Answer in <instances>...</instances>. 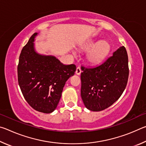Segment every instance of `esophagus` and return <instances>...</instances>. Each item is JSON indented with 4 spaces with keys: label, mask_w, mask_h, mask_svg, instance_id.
<instances>
[{
    "label": "esophagus",
    "mask_w": 146,
    "mask_h": 146,
    "mask_svg": "<svg viewBox=\"0 0 146 146\" xmlns=\"http://www.w3.org/2000/svg\"><path fill=\"white\" fill-rule=\"evenodd\" d=\"M81 72H82V71H81L80 68H79V67L76 68V71H75V73L76 74V75H80Z\"/></svg>",
    "instance_id": "obj_1"
}]
</instances>
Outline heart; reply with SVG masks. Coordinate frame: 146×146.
I'll return each instance as SVG.
<instances>
[{
	"label": "heart",
	"mask_w": 146,
	"mask_h": 146,
	"mask_svg": "<svg viewBox=\"0 0 146 146\" xmlns=\"http://www.w3.org/2000/svg\"><path fill=\"white\" fill-rule=\"evenodd\" d=\"M84 49L89 50L87 55V60L91 64L100 62L110 51V45L106 41L97 42L91 40L84 46Z\"/></svg>",
	"instance_id": "b5f03b06"
}]
</instances>
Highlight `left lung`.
<instances>
[{
	"mask_svg": "<svg viewBox=\"0 0 146 146\" xmlns=\"http://www.w3.org/2000/svg\"><path fill=\"white\" fill-rule=\"evenodd\" d=\"M81 97L86 108L100 111L115 103L126 87L129 67L127 53L121 46L98 66L82 67Z\"/></svg>",
	"mask_w": 146,
	"mask_h": 146,
	"instance_id": "8db88e82",
	"label": "left lung"
}]
</instances>
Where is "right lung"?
<instances>
[{"mask_svg":"<svg viewBox=\"0 0 146 146\" xmlns=\"http://www.w3.org/2000/svg\"><path fill=\"white\" fill-rule=\"evenodd\" d=\"M35 33L22 49L17 68L18 82L25 100L34 110L51 113L56 108L63 88L76 71L74 64L64 65L52 55L35 51Z\"/></svg>","mask_w":146,"mask_h":146,"instance_id":"right-lung-1","label":"right lung"}]
</instances>
